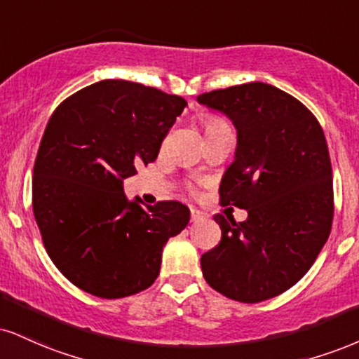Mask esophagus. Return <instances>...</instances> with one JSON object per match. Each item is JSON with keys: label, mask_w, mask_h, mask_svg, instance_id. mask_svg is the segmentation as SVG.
Listing matches in <instances>:
<instances>
[{"label": "esophagus", "mask_w": 359, "mask_h": 359, "mask_svg": "<svg viewBox=\"0 0 359 359\" xmlns=\"http://www.w3.org/2000/svg\"><path fill=\"white\" fill-rule=\"evenodd\" d=\"M191 219H192V222L202 221V219H205V214L202 212V210L196 209V207H191Z\"/></svg>", "instance_id": "34e87169"}]
</instances>
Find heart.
<instances>
[{
	"mask_svg": "<svg viewBox=\"0 0 359 359\" xmlns=\"http://www.w3.org/2000/svg\"><path fill=\"white\" fill-rule=\"evenodd\" d=\"M201 125L202 128H204V133H209V132H214L217 130V128L221 127H226V122L221 118H217V116H210V115H204L201 118Z\"/></svg>",
	"mask_w": 359,
	"mask_h": 359,
	"instance_id": "heart-1",
	"label": "heart"
}]
</instances>
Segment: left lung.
Listing matches in <instances>:
<instances>
[{"label": "left lung", "instance_id": "8db88e82", "mask_svg": "<svg viewBox=\"0 0 359 359\" xmlns=\"http://www.w3.org/2000/svg\"><path fill=\"white\" fill-rule=\"evenodd\" d=\"M197 100L236 125V161L219 196L222 205L248 210L244 222L214 215L222 237L202 254V274L226 297L261 303L294 286L330 237L334 196L325 132L297 98L261 81Z\"/></svg>", "mask_w": 359, "mask_h": 359}]
</instances>
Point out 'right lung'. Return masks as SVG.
Wrapping results in <instances>:
<instances>
[{
	"instance_id": "add662e5",
	"label": "right lung",
	"mask_w": 359,
	"mask_h": 359,
	"mask_svg": "<svg viewBox=\"0 0 359 359\" xmlns=\"http://www.w3.org/2000/svg\"><path fill=\"white\" fill-rule=\"evenodd\" d=\"M187 102L125 80H102L60 103L33 167V214L58 271L116 299L152 286L162 249L191 219L187 205L128 202L123 179L154 162Z\"/></svg>"
}]
</instances>
